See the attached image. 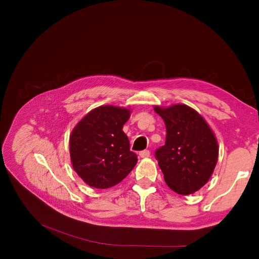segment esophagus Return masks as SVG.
<instances>
[{
	"mask_svg": "<svg viewBox=\"0 0 259 259\" xmlns=\"http://www.w3.org/2000/svg\"><path fill=\"white\" fill-rule=\"evenodd\" d=\"M149 156H150V151L149 150H144V151L140 152V157H142V158H148Z\"/></svg>",
	"mask_w": 259,
	"mask_h": 259,
	"instance_id": "esophagus-1",
	"label": "esophagus"
}]
</instances>
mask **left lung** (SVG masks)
<instances>
[{
	"instance_id": "left-lung-1",
	"label": "left lung",
	"mask_w": 259,
	"mask_h": 259,
	"mask_svg": "<svg viewBox=\"0 0 259 259\" xmlns=\"http://www.w3.org/2000/svg\"><path fill=\"white\" fill-rule=\"evenodd\" d=\"M164 119L166 144L155 151L168 187L181 195L192 194L205 186L219 159L215 134L196 110L184 104L154 106Z\"/></svg>"
}]
</instances>
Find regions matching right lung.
Returning <instances> with one entry per match:
<instances>
[{
    "label": "right lung",
    "mask_w": 259,
    "mask_h": 259,
    "mask_svg": "<svg viewBox=\"0 0 259 259\" xmlns=\"http://www.w3.org/2000/svg\"><path fill=\"white\" fill-rule=\"evenodd\" d=\"M130 109L111 105L88 112L73 128L69 139L74 171L88 186L111 188L124 180L138 162L122 131Z\"/></svg>",
    "instance_id": "obj_1"
}]
</instances>
